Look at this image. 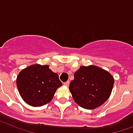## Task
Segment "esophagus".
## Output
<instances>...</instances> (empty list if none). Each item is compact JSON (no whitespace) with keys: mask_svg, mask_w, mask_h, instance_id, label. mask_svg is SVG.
<instances>
[{"mask_svg":"<svg viewBox=\"0 0 133 133\" xmlns=\"http://www.w3.org/2000/svg\"><path fill=\"white\" fill-rule=\"evenodd\" d=\"M64 85L65 86H69V81L64 82Z\"/></svg>","mask_w":133,"mask_h":133,"instance_id":"obj_1","label":"esophagus"}]
</instances>
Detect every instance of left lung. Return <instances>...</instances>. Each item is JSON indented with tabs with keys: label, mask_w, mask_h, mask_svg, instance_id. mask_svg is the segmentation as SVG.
Listing matches in <instances>:
<instances>
[{
	"label": "left lung",
	"mask_w": 133,
	"mask_h": 133,
	"mask_svg": "<svg viewBox=\"0 0 133 133\" xmlns=\"http://www.w3.org/2000/svg\"><path fill=\"white\" fill-rule=\"evenodd\" d=\"M114 78L107 71L97 66H82L69 85L75 102L86 109L102 105L112 91Z\"/></svg>",
	"instance_id": "8db88e82"
}]
</instances>
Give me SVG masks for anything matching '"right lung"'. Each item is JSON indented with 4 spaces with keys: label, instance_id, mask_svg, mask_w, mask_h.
I'll return each mask as SVG.
<instances>
[{
    "label": "right lung",
    "instance_id": "add662e5",
    "mask_svg": "<svg viewBox=\"0 0 133 133\" xmlns=\"http://www.w3.org/2000/svg\"><path fill=\"white\" fill-rule=\"evenodd\" d=\"M19 93L25 102L41 107L52 99L56 90L62 85L57 73L48 65L32 64L22 69L17 77Z\"/></svg>",
    "mask_w": 133,
    "mask_h": 133
}]
</instances>
